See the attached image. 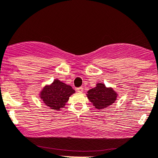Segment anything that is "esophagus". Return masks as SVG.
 I'll list each match as a JSON object with an SVG mask.
<instances>
[{
    "instance_id": "34e87169",
    "label": "esophagus",
    "mask_w": 158,
    "mask_h": 158,
    "mask_svg": "<svg viewBox=\"0 0 158 158\" xmlns=\"http://www.w3.org/2000/svg\"><path fill=\"white\" fill-rule=\"evenodd\" d=\"M76 91H77L78 93H82V92H83V88H82V87H79V88L76 89Z\"/></svg>"
}]
</instances>
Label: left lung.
Instances as JSON below:
<instances>
[{"label":"left lung","instance_id":"1","mask_svg":"<svg viewBox=\"0 0 158 158\" xmlns=\"http://www.w3.org/2000/svg\"><path fill=\"white\" fill-rule=\"evenodd\" d=\"M117 93L112 87H106L105 84L98 82L95 88L87 92V97L96 109L102 110L114 103Z\"/></svg>","mask_w":158,"mask_h":158}]
</instances>
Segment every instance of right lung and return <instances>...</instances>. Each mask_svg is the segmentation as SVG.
<instances>
[{"label":"right lung","mask_w":158,"mask_h":158,"mask_svg":"<svg viewBox=\"0 0 158 158\" xmlns=\"http://www.w3.org/2000/svg\"><path fill=\"white\" fill-rule=\"evenodd\" d=\"M75 93L71 85L55 79L52 83L46 85L39 93L41 99L47 106L55 110H60L65 106L70 96Z\"/></svg>","instance_id":"right-lung-1"}]
</instances>
